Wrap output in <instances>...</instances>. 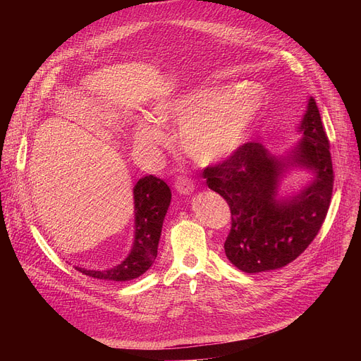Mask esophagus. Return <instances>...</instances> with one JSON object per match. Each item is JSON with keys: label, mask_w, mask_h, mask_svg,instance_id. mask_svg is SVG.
Instances as JSON below:
<instances>
[{"label": "esophagus", "mask_w": 361, "mask_h": 361, "mask_svg": "<svg viewBox=\"0 0 361 361\" xmlns=\"http://www.w3.org/2000/svg\"><path fill=\"white\" fill-rule=\"evenodd\" d=\"M174 187H176L177 193H180V195H190V193L195 190L193 181L188 180L187 177H178V178L176 180Z\"/></svg>", "instance_id": "1"}]
</instances>
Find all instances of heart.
<instances>
[{"label": "heart", "instance_id": "heart-1", "mask_svg": "<svg viewBox=\"0 0 361 361\" xmlns=\"http://www.w3.org/2000/svg\"><path fill=\"white\" fill-rule=\"evenodd\" d=\"M263 108L259 93L247 86L218 93L193 89L155 108V120L183 123L180 142L195 161L211 164L230 157L243 143ZM135 139L147 146L166 142L164 133L149 121H139Z\"/></svg>", "mask_w": 361, "mask_h": 361}]
</instances>
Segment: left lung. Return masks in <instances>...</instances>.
Listing matches in <instances>:
<instances>
[{
	"instance_id": "1",
	"label": "left lung",
	"mask_w": 361,
	"mask_h": 361,
	"mask_svg": "<svg viewBox=\"0 0 361 361\" xmlns=\"http://www.w3.org/2000/svg\"><path fill=\"white\" fill-rule=\"evenodd\" d=\"M298 130L302 137L287 158L271 155L259 142H247L225 161L203 169L207 187L230 206L231 230L224 249L243 272L274 271L291 263L309 247L326 218L334 169L313 98ZM290 166L309 167L315 178L298 195L278 201L279 181Z\"/></svg>"
}]
</instances>
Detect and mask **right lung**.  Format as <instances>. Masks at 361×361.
I'll return each mask as SVG.
<instances>
[{
  "label": "right lung",
  "instance_id": "obj_1",
  "mask_svg": "<svg viewBox=\"0 0 361 361\" xmlns=\"http://www.w3.org/2000/svg\"><path fill=\"white\" fill-rule=\"evenodd\" d=\"M135 195V243L131 252L117 267L106 271H89L75 267L79 272L105 281H130L143 275L155 262L162 224L171 202L166 183L155 176H146L133 188Z\"/></svg>",
  "mask_w": 361,
  "mask_h": 361
}]
</instances>
